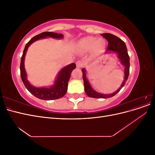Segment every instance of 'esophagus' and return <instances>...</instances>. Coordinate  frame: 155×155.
Instances as JSON below:
<instances>
[{
	"mask_svg": "<svg viewBox=\"0 0 155 155\" xmlns=\"http://www.w3.org/2000/svg\"><path fill=\"white\" fill-rule=\"evenodd\" d=\"M76 67L78 68H81L83 66V62L81 61H78L76 63Z\"/></svg>",
	"mask_w": 155,
	"mask_h": 155,
	"instance_id": "1",
	"label": "esophagus"
}]
</instances>
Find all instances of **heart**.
I'll return each mask as SVG.
<instances>
[{
	"instance_id": "obj_1",
	"label": "heart",
	"mask_w": 155,
	"mask_h": 155,
	"mask_svg": "<svg viewBox=\"0 0 155 155\" xmlns=\"http://www.w3.org/2000/svg\"><path fill=\"white\" fill-rule=\"evenodd\" d=\"M77 47L82 52L92 50L93 52L99 53L104 50L105 42L101 38L97 39L94 37H87L78 42Z\"/></svg>"
}]
</instances>
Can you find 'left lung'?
<instances>
[{"label": "left lung", "mask_w": 155, "mask_h": 155, "mask_svg": "<svg viewBox=\"0 0 155 155\" xmlns=\"http://www.w3.org/2000/svg\"><path fill=\"white\" fill-rule=\"evenodd\" d=\"M101 36L104 37L105 39L109 42L108 43V47L106 50V54L109 53H116L118 55V58L120 61V63L124 65V80L120 86V87L116 92L109 94H104L100 92H97L92 88L91 84L89 83L87 76H86V70L85 68H82L83 72V78L84 81V86H85V91L88 97L94 98H109L116 95L122 88L127 80L129 74V68H130V62H129V56L128 55L127 49L124 42L118 38V37L112 35L111 34H101Z\"/></svg>", "instance_id": "1"}]
</instances>
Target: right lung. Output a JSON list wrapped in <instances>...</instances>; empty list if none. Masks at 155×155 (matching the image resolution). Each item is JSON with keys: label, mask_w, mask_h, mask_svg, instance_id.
I'll return each mask as SVG.
<instances>
[{"label": "right lung", "mask_w": 155, "mask_h": 155, "mask_svg": "<svg viewBox=\"0 0 155 155\" xmlns=\"http://www.w3.org/2000/svg\"><path fill=\"white\" fill-rule=\"evenodd\" d=\"M47 37L61 39L63 38V35L61 34H59L54 32L46 31L41 33V34L31 38L28 43L26 45L21 57L20 65L21 76L25 86L31 94L41 100H54L59 99V98L62 97L65 95V94H66L67 91L68 82L70 78V74H71L72 70L76 68V64L73 63L63 67L59 72L54 83L50 87H36L31 85L30 83L28 80L27 74L25 67V59L27 50L29 46L36 41L47 38Z\"/></svg>", "instance_id": "1"}]
</instances>
